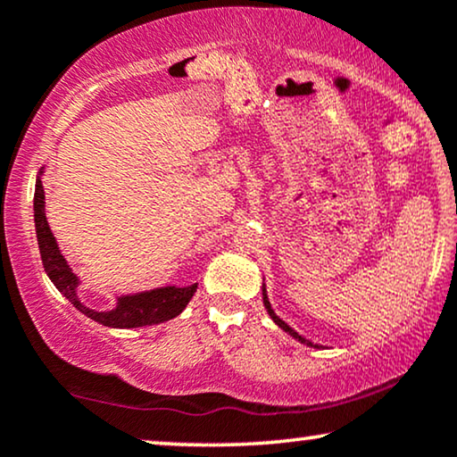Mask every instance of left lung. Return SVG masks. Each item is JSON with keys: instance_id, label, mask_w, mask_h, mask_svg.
I'll return each instance as SVG.
<instances>
[{"instance_id": "left-lung-1", "label": "left lung", "mask_w": 457, "mask_h": 457, "mask_svg": "<svg viewBox=\"0 0 457 457\" xmlns=\"http://www.w3.org/2000/svg\"><path fill=\"white\" fill-rule=\"evenodd\" d=\"M264 305H266L268 314H270V318H272V320H274V322H277V324H278V327L285 330V333H289L291 337H295V339H297V341H302V343H305V345H312V343H310L308 339H303V337H302V335H297V333H295V330H293V328L289 327V324H287L285 320H280V318H278L277 314H274V310L270 308V302H268V297H266V289H264Z\"/></svg>"}]
</instances>
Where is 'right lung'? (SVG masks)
Here are the masks:
<instances>
[{
    "instance_id": "add662e5",
    "label": "right lung",
    "mask_w": 457,
    "mask_h": 457,
    "mask_svg": "<svg viewBox=\"0 0 457 457\" xmlns=\"http://www.w3.org/2000/svg\"><path fill=\"white\" fill-rule=\"evenodd\" d=\"M35 230L37 243H39V252L46 268L47 277L52 278L62 295L71 302L79 312H83L87 318L96 320L104 327L112 328H137L149 327V324H160L179 316L191 302L193 293L197 289V283L191 287H162V289H152L145 293H135V295L118 297V305L110 312H96L89 310L87 305L80 303L77 295L79 278L71 270L68 262L62 255L55 237L49 228L46 218V193H43L41 179H37L35 185Z\"/></svg>"
}]
</instances>
